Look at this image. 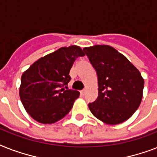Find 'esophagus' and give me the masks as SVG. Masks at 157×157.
<instances>
[{
  "instance_id": "34e87169",
  "label": "esophagus",
  "mask_w": 157,
  "mask_h": 157,
  "mask_svg": "<svg viewBox=\"0 0 157 157\" xmlns=\"http://www.w3.org/2000/svg\"><path fill=\"white\" fill-rule=\"evenodd\" d=\"M85 92H86V90H81V95H82V96H84V95H85Z\"/></svg>"
}]
</instances>
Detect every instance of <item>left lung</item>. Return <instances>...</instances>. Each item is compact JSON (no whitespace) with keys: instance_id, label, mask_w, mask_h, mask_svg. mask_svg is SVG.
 Returning a JSON list of instances; mask_svg holds the SVG:
<instances>
[{"instance_id":"obj_1","label":"left lung","mask_w":157,"mask_h":157,"mask_svg":"<svg viewBox=\"0 0 157 157\" xmlns=\"http://www.w3.org/2000/svg\"><path fill=\"white\" fill-rule=\"evenodd\" d=\"M83 51L98 75V97L89 103L91 113L106 124L127 120L143 98L144 81L140 71L110 46L96 45Z\"/></svg>"}]
</instances>
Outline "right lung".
<instances>
[{
  "label": "right lung",
  "mask_w": 157,
  "mask_h": 157,
  "mask_svg": "<svg viewBox=\"0 0 157 157\" xmlns=\"http://www.w3.org/2000/svg\"><path fill=\"white\" fill-rule=\"evenodd\" d=\"M84 56L78 46L61 48L38 59L23 72L19 95L34 120L51 124L68 114L80 94L76 90H67L70 69L76 58Z\"/></svg>",
  "instance_id": "right-lung-1"
}]
</instances>
